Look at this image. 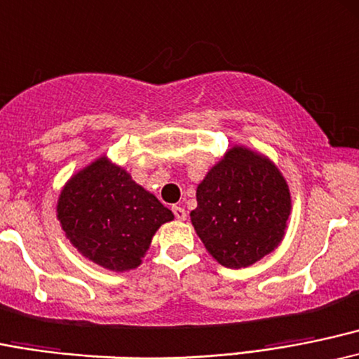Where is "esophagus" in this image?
Wrapping results in <instances>:
<instances>
[{
    "instance_id": "esophagus-1",
    "label": "esophagus",
    "mask_w": 359,
    "mask_h": 359,
    "mask_svg": "<svg viewBox=\"0 0 359 359\" xmlns=\"http://www.w3.org/2000/svg\"><path fill=\"white\" fill-rule=\"evenodd\" d=\"M171 210H172V213H175V217H176V219H178V220H184V219H187V210H184L183 207H178V205H172Z\"/></svg>"
}]
</instances>
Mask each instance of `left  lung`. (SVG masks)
I'll use <instances>...</instances> for the list:
<instances>
[{
    "instance_id": "8db88e82",
    "label": "left lung",
    "mask_w": 359,
    "mask_h": 359,
    "mask_svg": "<svg viewBox=\"0 0 359 359\" xmlns=\"http://www.w3.org/2000/svg\"><path fill=\"white\" fill-rule=\"evenodd\" d=\"M191 224L207 251L227 268H248L275 251L287 229L288 184L271 161L232 147L196 188Z\"/></svg>"
}]
</instances>
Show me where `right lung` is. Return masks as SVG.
I'll return each mask as SVG.
<instances>
[{"label": "right lung", "mask_w": 359, "mask_h": 359, "mask_svg": "<svg viewBox=\"0 0 359 359\" xmlns=\"http://www.w3.org/2000/svg\"><path fill=\"white\" fill-rule=\"evenodd\" d=\"M172 212L107 158L96 159L67 181L57 219L67 239L93 263L114 271L140 264L151 239Z\"/></svg>", "instance_id": "obj_1"}]
</instances>
